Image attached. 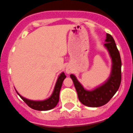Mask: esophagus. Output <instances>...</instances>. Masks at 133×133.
I'll use <instances>...</instances> for the list:
<instances>
[{"mask_svg": "<svg viewBox=\"0 0 133 133\" xmlns=\"http://www.w3.org/2000/svg\"><path fill=\"white\" fill-rule=\"evenodd\" d=\"M72 67L70 65H67L66 68H65V72H66L67 74H70L72 72Z\"/></svg>", "mask_w": 133, "mask_h": 133, "instance_id": "obj_1", "label": "esophagus"}]
</instances>
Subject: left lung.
Here are the masks:
<instances>
[{"instance_id": "obj_1", "label": "left lung", "mask_w": 133, "mask_h": 133, "mask_svg": "<svg viewBox=\"0 0 133 133\" xmlns=\"http://www.w3.org/2000/svg\"><path fill=\"white\" fill-rule=\"evenodd\" d=\"M105 47L107 49L111 58V70L109 78L103 84L92 90L84 89L73 74L72 79L77 93L78 98L83 105L87 107H98L107 104L120 87L121 81V60L119 51L116 47L114 38L111 35H106Z\"/></svg>"}]
</instances>
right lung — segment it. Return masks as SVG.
<instances>
[{
  "label": "right lung",
  "instance_id": "1",
  "mask_svg": "<svg viewBox=\"0 0 133 133\" xmlns=\"http://www.w3.org/2000/svg\"><path fill=\"white\" fill-rule=\"evenodd\" d=\"M66 77V76L65 75L64 72H61L58 76L57 79L56 83L54 89L52 94L49 98L44 100H28L27 98H24L20 94L17 92V94L19 95L22 100H24V102L28 105V106L35 110H38V111H46V110H49L54 108L56 106V105L59 101V94L61 87H62V84L65 78Z\"/></svg>",
  "mask_w": 133,
  "mask_h": 133
}]
</instances>
